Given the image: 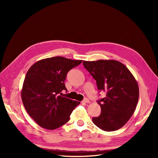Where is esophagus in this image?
Returning <instances> with one entry per match:
<instances>
[{"label": "esophagus", "mask_w": 158, "mask_h": 158, "mask_svg": "<svg viewBox=\"0 0 158 158\" xmlns=\"http://www.w3.org/2000/svg\"><path fill=\"white\" fill-rule=\"evenodd\" d=\"M82 103H89V100L88 99H87V98H85V99H84L83 101H82Z\"/></svg>", "instance_id": "obj_1"}]
</instances>
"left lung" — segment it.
Listing matches in <instances>:
<instances>
[{
	"instance_id": "8db88e82",
	"label": "left lung",
	"mask_w": 158,
	"mask_h": 158,
	"mask_svg": "<svg viewBox=\"0 0 158 158\" xmlns=\"http://www.w3.org/2000/svg\"><path fill=\"white\" fill-rule=\"evenodd\" d=\"M83 65L96 81L98 89L106 97L98 103L102 112L93 123L104 131L123 127L135 112L139 98L136 79L125 65L114 60L83 61Z\"/></svg>"
}]
</instances>
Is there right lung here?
<instances>
[{
  "label": "right lung",
  "mask_w": 158,
  "mask_h": 158,
  "mask_svg": "<svg viewBox=\"0 0 158 158\" xmlns=\"http://www.w3.org/2000/svg\"><path fill=\"white\" fill-rule=\"evenodd\" d=\"M82 60L54 56L40 60L27 72L21 92L27 113L40 127L53 130L67 123L74 109L80 104L62 96L66 89L68 72Z\"/></svg>",
  "instance_id": "add662e5"
}]
</instances>
